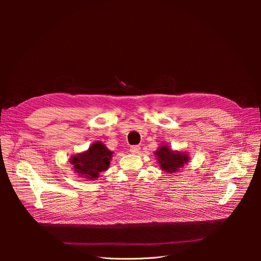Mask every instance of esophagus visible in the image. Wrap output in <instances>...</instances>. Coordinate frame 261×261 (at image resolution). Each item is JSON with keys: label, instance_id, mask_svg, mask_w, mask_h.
Returning <instances> with one entry per match:
<instances>
[{"label": "esophagus", "instance_id": "1", "mask_svg": "<svg viewBox=\"0 0 261 261\" xmlns=\"http://www.w3.org/2000/svg\"><path fill=\"white\" fill-rule=\"evenodd\" d=\"M141 147L140 146H131L130 147V152L131 153H139Z\"/></svg>", "mask_w": 261, "mask_h": 261}]
</instances>
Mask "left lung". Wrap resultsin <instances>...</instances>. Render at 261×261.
<instances>
[{"instance_id": "8db88e82", "label": "left lung", "mask_w": 261, "mask_h": 261, "mask_svg": "<svg viewBox=\"0 0 261 261\" xmlns=\"http://www.w3.org/2000/svg\"><path fill=\"white\" fill-rule=\"evenodd\" d=\"M155 155L158 156L161 168L166 171L173 173L179 170L184 164L188 161V155L185 153H181L179 151H172L171 148L167 146H162L155 151Z\"/></svg>"}]
</instances>
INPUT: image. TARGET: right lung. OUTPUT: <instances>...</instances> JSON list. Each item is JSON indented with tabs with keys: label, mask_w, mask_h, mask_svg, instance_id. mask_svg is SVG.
<instances>
[{
	"label": "right lung",
	"mask_w": 261,
	"mask_h": 261,
	"mask_svg": "<svg viewBox=\"0 0 261 261\" xmlns=\"http://www.w3.org/2000/svg\"><path fill=\"white\" fill-rule=\"evenodd\" d=\"M112 153L102 143L96 142L88 151L72 156L70 162L79 175L94 180L97 179L101 171L108 169Z\"/></svg>",
	"instance_id": "obj_1"
}]
</instances>
